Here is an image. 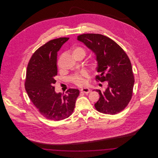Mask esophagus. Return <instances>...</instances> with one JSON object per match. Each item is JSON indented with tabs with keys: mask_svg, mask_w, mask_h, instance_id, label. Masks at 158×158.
<instances>
[{
	"mask_svg": "<svg viewBox=\"0 0 158 158\" xmlns=\"http://www.w3.org/2000/svg\"><path fill=\"white\" fill-rule=\"evenodd\" d=\"M81 90L85 94H88V93H89L90 92V89L88 88H82Z\"/></svg>",
	"mask_w": 158,
	"mask_h": 158,
	"instance_id": "obj_1",
	"label": "esophagus"
}]
</instances>
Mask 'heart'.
I'll use <instances>...</instances> for the list:
<instances>
[{"mask_svg":"<svg viewBox=\"0 0 158 158\" xmlns=\"http://www.w3.org/2000/svg\"><path fill=\"white\" fill-rule=\"evenodd\" d=\"M73 55L74 54H83L85 55L86 51L85 50L81 47H76L74 49L73 52ZM98 66V61L97 59H93L91 60V66L92 68H95ZM89 77V73L88 71L83 70L79 72H76L73 74H72L69 77V81L75 84L77 86H83L86 84L87 82V78Z\"/></svg>","mask_w":158,"mask_h":158,"instance_id":"obj_1","label":"heart"}]
</instances>
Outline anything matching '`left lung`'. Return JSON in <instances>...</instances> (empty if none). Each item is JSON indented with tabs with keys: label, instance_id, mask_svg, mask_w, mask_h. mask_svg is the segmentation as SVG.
Returning <instances> with one entry per match:
<instances>
[{
	"label": "left lung",
	"instance_id": "8db88e82",
	"mask_svg": "<svg viewBox=\"0 0 158 158\" xmlns=\"http://www.w3.org/2000/svg\"><path fill=\"white\" fill-rule=\"evenodd\" d=\"M97 56V81L108 82L105 91L96 89L100 95L95 104L100 113L114 115L127 106L133 95L135 83L131 64L127 54L112 39L99 34H83L77 36Z\"/></svg>",
	"mask_w": 158,
	"mask_h": 158
}]
</instances>
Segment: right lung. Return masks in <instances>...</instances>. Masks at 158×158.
Returning a JSON list of instances; mask_svg holds the SVG:
<instances>
[{
    "instance_id": "right-lung-1",
    "label": "right lung",
    "mask_w": 158,
    "mask_h": 158,
    "mask_svg": "<svg viewBox=\"0 0 158 158\" xmlns=\"http://www.w3.org/2000/svg\"><path fill=\"white\" fill-rule=\"evenodd\" d=\"M69 38L52 40L32 54L28 64L25 88L38 111L48 120L60 121L73 112L79 90L69 89L66 94L55 92L57 75V54Z\"/></svg>"
}]
</instances>
